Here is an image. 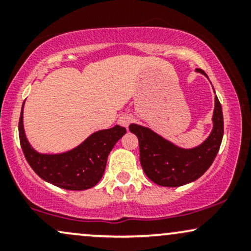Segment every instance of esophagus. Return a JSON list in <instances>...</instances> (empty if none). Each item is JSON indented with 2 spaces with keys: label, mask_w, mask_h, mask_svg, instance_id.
<instances>
[{
  "label": "esophagus",
  "mask_w": 251,
  "mask_h": 251,
  "mask_svg": "<svg viewBox=\"0 0 251 251\" xmlns=\"http://www.w3.org/2000/svg\"><path fill=\"white\" fill-rule=\"evenodd\" d=\"M132 120H133V117L132 116H129V114H123V116L119 117V119H118V123L122 126H124V127L127 128L129 124L132 123Z\"/></svg>",
  "instance_id": "esophagus-1"
}]
</instances>
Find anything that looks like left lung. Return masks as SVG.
Wrapping results in <instances>:
<instances>
[{
	"label": "left lung",
	"instance_id": "8db88e82",
	"mask_svg": "<svg viewBox=\"0 0 251 251\" xmlns=\"http://www.w3.org/2000/svg\"><path fill=\"white\" fill-rule=\"evenodd\" d=\"M196 72L208 77L200 68ZM129 131L139 140L140 164L145 175L158 185L177 188L198 179L211 166L223 138V112L220 100L215 97L211 132L203 143L191 149L177 146L138 124H131Z\"/></svg>",
	"mask_w": 251,
	"mask_h": 251
}]
</instances>
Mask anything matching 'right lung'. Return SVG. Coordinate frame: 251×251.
Listing matches in <instances>:
<instances>
[{
  "mask_svg": "<svg viewBox=\"0 0 251 251\" xmlns=\"http://www.w3.org/2000/svg\"><path fill=\"white\" fill-rule=\"evenodd\" d=\"M125 133V127L116 125L94 132L70 151L41 153L25 137L24 106L19 122L20 143L28 164L43 180L66 190H87L97 185L105 172L109 152Z\"/></svg>",
  "mask_w": 251,
  "mask_h": 251,
  "instance_id": "right-lung-1",
  "label": "right lung"
}]
</instances>
